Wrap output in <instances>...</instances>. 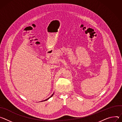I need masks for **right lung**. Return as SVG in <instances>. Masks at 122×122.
<instances>
[{"label":"right lung","instance_id":"add662e5","mask_svg":"<svg viewBox=\"0 0 122 122\" xmlns=\"http://www.w3.org/2000/svg\"><path fill=\"white\" fill-rule=\"evenodd\" d=\"M53 94H52V96H51V97H49V98H47V99H46V100H44V101H46V100H47V99H49V98H50V97H52V96H53Z\"/></svg>","mask_w":122,"mask_h":122}]
</instances>
